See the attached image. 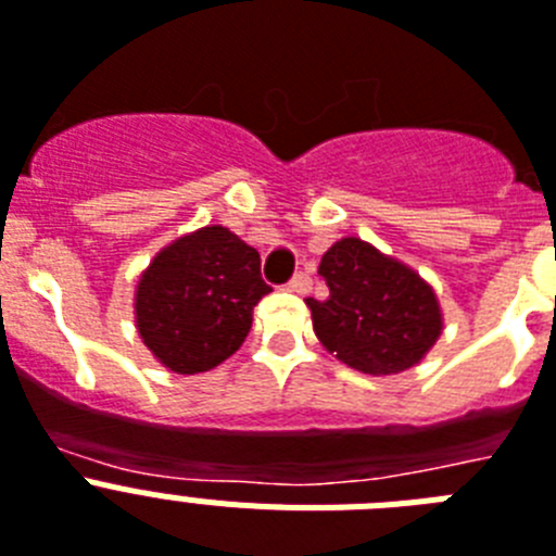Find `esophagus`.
<instances>
[{"label": "esophagus", "mask_w": 556, "mask_h": 556, "mask_svg": "<svg viewBox=\"0 0 556 556\" xmlns=\"http://www.w3.org/2000/svg\"><path fill=\"white\" fill-rule=\"evenodd\" d=\"M287 287L292 289V292H298V295H306V292L312 289V275L303 273V269H301V273H295L292 278H289Z\"/></svg>", "instance_id": "1"}]
</instances>
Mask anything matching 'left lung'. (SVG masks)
Masks as SVG:
<instances>
[{
  "label": "left lung",
  "mask_w": 556,
  "mask_h": 556,
  "mask_svg": "<svg viewBox=\"0 0 556 556\" xmlns=\"http://www.w3.org/2000/svg\"><path fill=\"white\" fill-rule=\"evenodd\" d=\"M317 273L329 298H306L320 343L363 374H400L441 334L433 289L414 269L359 239L331 244Z\"/></svg>",
  "instance_id": "left-lung-1"
}]
</instances>
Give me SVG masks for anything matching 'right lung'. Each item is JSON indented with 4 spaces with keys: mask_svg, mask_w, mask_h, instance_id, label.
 <instances>
[{
    "mask_svg": "<svg viewBox=\"0 0 556 556\" xmlns=\"http://www.w3.org/2000/svg\"><path fill=\"white\" fill-rule=\"evenodd\" d=\"M267 292L253 247L227 227H202L151 261L137 287V329L170 371H211L244 343Z\"/></svg>",
    "mask_w": 556,
    "mask_h": 556,
    "instance_id": "obj_1",
    "label": "right lung"
}]
</instances>
